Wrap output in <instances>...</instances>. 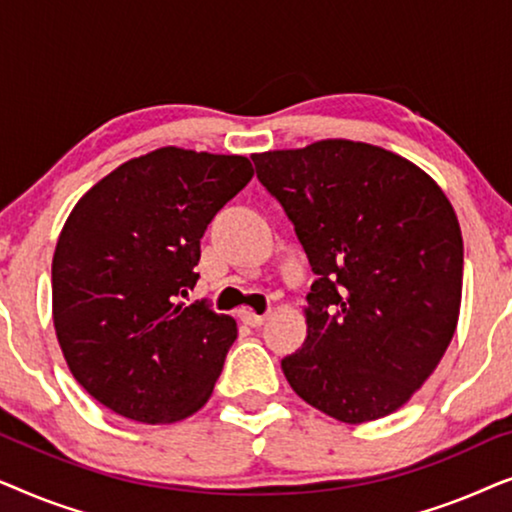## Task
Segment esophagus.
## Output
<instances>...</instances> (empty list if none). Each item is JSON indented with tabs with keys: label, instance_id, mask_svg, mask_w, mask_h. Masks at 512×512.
<instances>
[{
	"label": "esophagus",
	"instance_id": "obj_1",
	"mask_svg": "<svg viewBox=\"0 0 512 512\" xmlns=\"http://www.w3.org/2000/svg\"><path fill=\"white\" fill-rule=\"evenodd\" d=\"M242 321H244V324H247V326H251V328H258V326L265 324V317H263V314H256V312L244 310V312H242Z\"/></svg>",
	"mask_w": 512,
	"mask_h": 512
}]
</instances>
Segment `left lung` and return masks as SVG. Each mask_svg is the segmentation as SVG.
Listing matches in <instances>:
<instances>
[{
    "instance_id": "8db88e82",
    "label": "left lung",
    "mask_w": 512,
    "mask_h": 512,
    "mask_svg": "<svg viewBox=\"0 0 512 512\" xmlns=\"http://www.w3.org/2000/svg\"><path fill=\"white\" fill-rule=\"evenodd\" d=\"M317 275L307 338L282 359L291 389L345 424L396 412L457 331L464 240L440 186L382 146L321 139L254 153Z\"/></svg>"
}]
</instances>
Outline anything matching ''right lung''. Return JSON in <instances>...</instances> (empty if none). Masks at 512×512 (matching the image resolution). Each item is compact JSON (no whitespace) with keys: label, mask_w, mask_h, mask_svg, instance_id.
<instances>
[{"label":"right lung","mask_w":512,"mask_h":512,"mask_svg":"<svg viewBox=\"0 0 512 512\" xmlns=\"http://www.w3.org/2000/svg\"><path fill=\"white\" fill-rule=\"evenodd\" d=\"M254 177L244 156L163 146L118 165L67 216L53 254V326L76 382L142 424L191 417L237 338L228 314L179 303L200 237Z\"/></svg>","instance_id":"right-lung-1"}]
</instances>
